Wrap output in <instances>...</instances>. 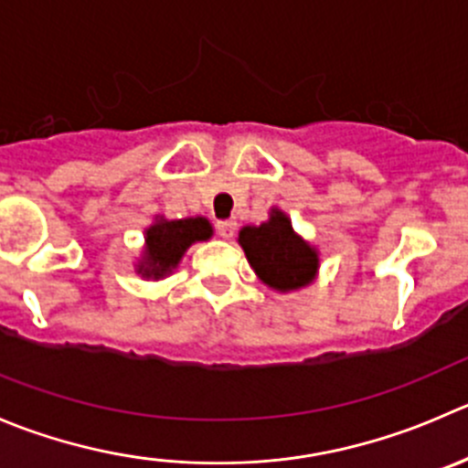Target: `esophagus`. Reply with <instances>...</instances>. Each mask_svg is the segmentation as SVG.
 <instances>
[{"label": "esophagus", "instance_id": "obj_1", "mask_svg": "<svg viewBox=\"0 0 468 468\" xmlns=\"http://www.w3.org/2000/svg\"><path fill=\"white\" fill-rule=\"evenodd\" d=\"M235 229H238V221H235V219H221V221H217V230H219L221 238H226V239L233 238Z\"/></svg>", "mask_w": 468, "mask_h": 468}]
</instances>
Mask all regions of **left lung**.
Instances as JSON below:
<instances>
[{
    "instance_id": "obj_1",
    "label": "left lung",
    "mask_w": 468,
    "mask_h": 468,
    "mask_svg": "<svg viewBox=\"0 0 468 468\" xmlns=\"http://www.w3.org/2000/svg\"><path fill=\"white\" fill-rule=\"evenodd\" d=\"M238 242L258 279L276 292H294L317 279L320 251L292 229L279 207H271L262 224L242 226Z\"/></svg>"
}]
</instances>
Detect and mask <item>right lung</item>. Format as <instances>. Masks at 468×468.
<instances>
[{
  "label": "right lung",
  "mask_w": 468,
  "mask_h": 468,
  "mask_svg": "<svg viewBox=\"0 0 468 468\" xmlns=\"http://www.w3.org/2000/svg\"><path fill=\"white\" fill-rule=\"evenodd\" d=\"M212 235L215 229L210 219L201 215L185 217V219H166L157 215L155 221L144 230V249L134 262V270L142 279H165L178 270L185 251L192 244L206 242Z\"/></svg>",
  "instance_id": "right-lung-1"
}]
</instances>
